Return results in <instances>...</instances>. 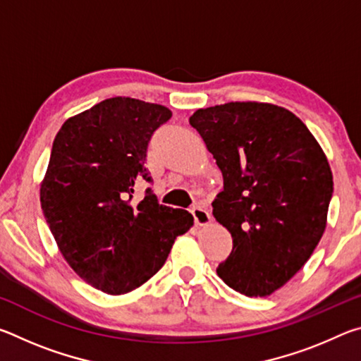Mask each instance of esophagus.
<instances>
[{
	"label": "esophagus",
	"instance_id": "obj_1",
	"mask_svg": "<svg viewBox=\"0 0 361 361\" xmlns=\"http://www.w3.org/2000/svg\"><path fill=\"white\" fill-rule=\"evenodd\" d=\"M192 216H194V221L197 223L199 226H205V224H209L212 221V216H210L209 210H207L205 207L200 205V204L192 207Z\"/></svg>",
	"mask_w": 361,
	"mask_h": 361
}]
</instances>
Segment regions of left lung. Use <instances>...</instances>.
<instances>
[{
	"label": "left lung",
	"mask_w": 361,
	"mask_h": 361,
	"mask_svg": "<svg viewBox=\"0 0 361 361\" xmlns=\"http://www.w3.org/2000/svg\"><path fill=\"white\" fill-rule=\"evenodd\" d=\"M223 173L213 216L232 235L218 276L264 298L283 286L319 245L333 197L331 169L304 122L269 103L231 102L189 118Z\"/></svg>",
	"instance_id": "left-lung-1"
}]
</instances>
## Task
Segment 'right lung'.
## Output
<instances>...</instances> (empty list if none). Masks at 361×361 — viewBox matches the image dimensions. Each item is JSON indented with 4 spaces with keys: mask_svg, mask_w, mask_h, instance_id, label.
<instances>
[{
    "mask_svg": "<svg viewBox=\"0 0 361 361\" xmlns=\"http://www.w3.org/2000/svg\"><path fill=\"white\" fill-rule=\"evenodd\" d=\"M172 118L154 103L114 97L65 121L41 185V209L66 262L108 295L142 286L164 266L191 213L159 204L151 188L132 202L154 132Z\"/></svg>",
    "mask_w": 361,
    "mask_h": 361,
    "instance_id": "right-lung-1",
    "label": "right lung"
}]
</instances>
